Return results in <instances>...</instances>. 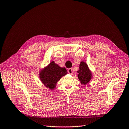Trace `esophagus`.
<instances>
[{"mask_svg":"<svg viewBox=\"0 0 129 129\" xmlns=\"http://www.w3.org/2000/svg\"><path fill=\"white\" fill-rule=\"evenodd\" d=\"M68 73L71 74V75L73 74V69H71V68L69 69L68 70Z\"/></svg>","mask_w":129,"mask_h":129,"instance_id":"34e87169","label":"esophagus"}]
</instances>
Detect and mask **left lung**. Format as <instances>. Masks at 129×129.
I'll list each match as a JSON object with an SVG mask.
<instances>
[{
    "mask_svg": "<svg viewBox=\"0 0 129 129\" xmlns=\"http://www.w3.org/2000/svg\"><path fill=\"white\" fill-rule=\"evenodd\" d=\"M77 72L78 79L82 84H87L88 82H89L91 78V74L85 62H81L79 70Z\"/></svg>",
    "mask_w": 129,
    "mask_h": 129,
    "instance_id": "obj_1",
    "label": "left lung"
}]
</instances>
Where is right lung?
I'll return each mask as SVG.
<instances>
[{"label": "right lung", "instance_id": "right-lung-1", "mask_svg": "<svg viewBox=\"0 0 129 129\" xmlns=\"http://www.w3.org/2000/svg\"><path fill=\"white\" fill-rule=\"evenodd\" d=\"M68 74L65 68H60L54 61H52L40 73L41 81L46 87L53 89L57 82L62 76Z\"/></svg>", "mask_w": 129, "mask_h": 129}]
</instances>
